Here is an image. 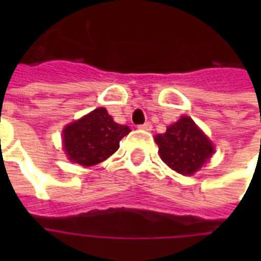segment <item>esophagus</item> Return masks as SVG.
I'll list each match as a JSON object with an SVG mask.
<instances>
[{"label": "esophagus", "instance_id": "esophagus-1", "mask_svg": "<svg viewBox=\"0 0 261 261\" xmlns=\"http://www.w3.org/2000/svg\"><path fill=\"white\" fill-rule=\"evenodd\" d=\"M140 128L145 131H151L152 130V124H151V123H144L142 125H140Z\"/></svg>", "mask_w": 261, "mask_h": 261}]
</instances>
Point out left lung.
<instances>
[{
    "instance_id": "obj_1",
    "label": "left lung",
    "mask_w": 261,
    "mask_h": 261,
    "mask_svg": "<svg viewBox=\"0 0 261 261\" xmlns=\"http://www.w3.org/2000/svg\"><path fill=\"white\" fill-rule=\"evenodd\" d=\"M155 142L161 159L183 176L194 175L215 153L211 140L189 116L168 125L166 133L155 136Z\"/></svg>"
}]
</instances>
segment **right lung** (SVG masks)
<instances>
[{
  "label": "right lung",
  "mask_w": 261,
  "mask_h": 261,
  "mask_svg": "<svg viewBox=\"0 0 261 261\" xmlns=\"http://www.w3.org/2000/svg\"><path fill=\"white\" fill-rule=\"evenodd\" d=\"M130 131L128 125L117 124L106 109L97 108L65 125L63 149L72 164L88 168L112 156Z\"/></svg>",
  "instance_id": "right-lung-1"
}]
</instances>
